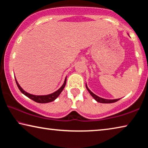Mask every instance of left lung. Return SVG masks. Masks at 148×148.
I'll list each match as a JSON object with an SVG mask.
<instances>
[{
  "mask_svg": "<svg viewBox=\"0 0 148 148\" xmlns=\"http://www.w3.org/2000/svg\"><path fill=\"white\" fill-rule=\"evenodd\" d=\"M86 86L87 91H89L90 95H91V96L93 97L95 101H97L98 102H100V103H113V102H116L120 99H105L103 98H101V97H98L97 95L94 94L92 91H90V89L88 88V87H87V84H86Z\"/></svg>",
  "mask_w": 148,
  "mask_h": 148,
  "instance_id": "obj_1",
  "label": "left lung"
}]
</instances>
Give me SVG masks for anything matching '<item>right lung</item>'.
Listing matches in <instances>:
<instances>
[{
	"label": "right lung",
	"mask_w": 148,
	"mask_h": 148,
	"mask_svg": "<svg viewBox=\"0 0 148 148\" xmlns=\"http://www.w3.org/2000/svg\"><path fill=\"white\" fill-rule=\"evenodd\" d=\"M15 79H16L17 86L18 87L20 91H21L23 95H25V96L29 97V99H31V100H32V101H34L35 102H38V103H48V102L55 101V100H56L57 97L59 96V95L61 94V92L62 91V90H63V89L64 88L65 85H66V77H65L64 83L62 85V86L60 87L58 90H57L56 91L53 92V93L46 95H34L30 94L29 92L24 91V90L21 88V86H19V84H18V82H17L16 78H15Z\"/></svg>",
	"instance_id": "right-lung-1"
}]
</instances>
